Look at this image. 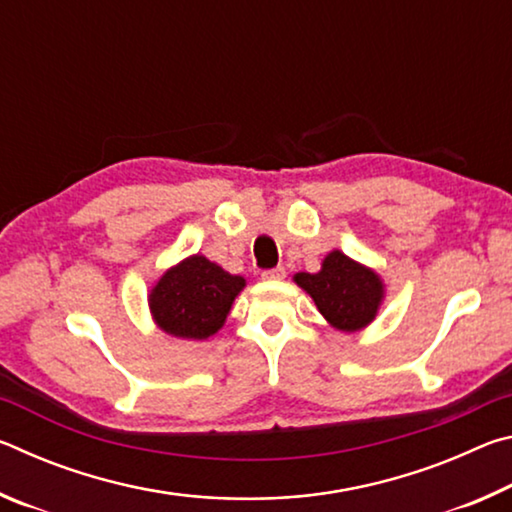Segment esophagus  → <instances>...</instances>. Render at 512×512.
Listing matches in <instances>:
<instances>
[{"label": "esophagus", "instance_id": "esophagus-1", "mask_svg": "<svg viewBox=\"0 0 512 512\" xmlns=\"http://www.w3.org/2000/svg\"><path fill=\"white\" fill-rule=\"evenodd\" d=\"M262 277L268 282H280L287 277V271H284V266H275V268H268V271H264Z\"/></svg>", "mask_w": 512, "mask_h": 512}]
</instances>
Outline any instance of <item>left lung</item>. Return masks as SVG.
I'll use <instances>...</instances> for the list:
<instances>
[{
    "mask_svg": "<svg viewBox=\"0 0 512 512\" xmlns=\"http://www.w3.org/2000/svg\"><path fill=\"white\" fill-rule=\"evenodd\" d=\"M293 280L309 293L327 323L341 332L368 327L384 300L381 277L341 250H332L318 273H296Z\"/></svg>",
    "mask_w": 512,
    "mask_h": 512,
    "instance_id": "left-lung-1",
    "label": "left lung"
}]
</instances>
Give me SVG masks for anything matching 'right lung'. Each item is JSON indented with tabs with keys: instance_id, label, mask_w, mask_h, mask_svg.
I'll list each match as a JSON object with an SVG mask.
<instances>
[{
	"instance_id": "obj_1",
	"label": "right lung",
	"mask_w": 512,
	"mask_h": 512,
	"mask_svg": "<svg viewBox=\"0 0 512 512\" xmlns=\"http://www.w3.org/2000/svg\"><path fill=\"white\" fill-rule=\"evenodd\" d=\"M246 287L241 275H230L203 255L171 266L149 293V309L162 332L178 339L203 341L219 332L232 302Z\"/></svg>"
}]
</instances>
